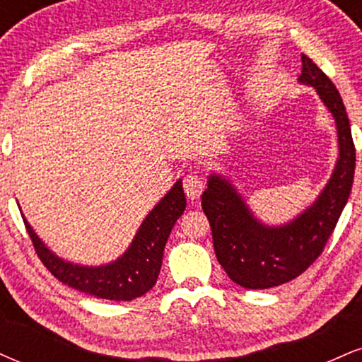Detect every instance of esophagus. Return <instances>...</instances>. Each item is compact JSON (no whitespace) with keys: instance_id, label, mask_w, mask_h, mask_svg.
<instances>
[{"instance_id":"esophagus-1","label":"esophagus","mask_w":362,"mask_h":362,"mask_svg":"<svg viewBox=\"0 0 362 362\" xmlns=\"http://www.w3.org/2000/svg\"><path fill=\"white\" fill-rule=\"evenodd\" d=\"M204 187H206L204 180H202L199 175H195V173H189V175L184 178V190L187 197L192 199V201L202 194Z\"/></svg>"}]
</instances>
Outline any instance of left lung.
I'll return each mask as SVG.
<instances>
[{
  "instance_id": "8db88e82",
  "label": "left lung",
  "mask_w": 362,
  "mask_h": 362,
  "mask_svg": "<svg viewBox=\"0 0 362 362\" xmlns=\"http://www.w3.org/2000/svg\"><path fill=\"white\" fill-rule=\"evenodd\" d=\"M301 62L298 80L317 90L337 124V163L317 201L293 221L269 226L253 216L233 184L221 175L213 173L202 192L218 262L231 281L247 289L274 288L305 272L334 233L354 182L356 148L339 90L308 56L303 54Z\"/></svg>"
}]
</instances>
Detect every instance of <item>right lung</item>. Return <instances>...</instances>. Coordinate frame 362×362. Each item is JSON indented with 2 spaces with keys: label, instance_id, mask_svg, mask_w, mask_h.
I'll list each match as a JSON object with an SVG mask.
<instances>
[{
  "label": "right lung",
  "instance_id": "obj_1",
  "mask_svg": "<svg viewBox=\"0 0 362 362\" xmlns=\"http://www.w3.org/2000/svg\"><path fill=\"white\" fill-rule=\"evenodd\" d=\"M185 204L182 180H177L168 194L149 211L122 257L98 267L62 260L45 247L27 219H23V223L37 255L56 279L102 300L131 301L146 294L156 284L165 245L173 224L184 214Z\"/></svg>",
  "mask_w": 362,
  "mask_h": 362
}]
</instances>
